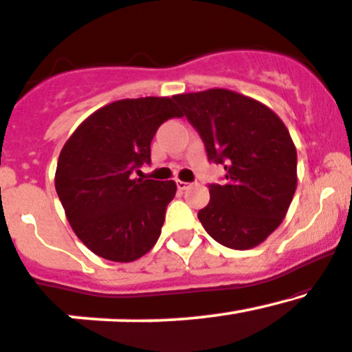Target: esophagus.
Returning <instances> with one entry per match:
<instances>
[{"label": "esophagus", "instance_id": "obj_1", "mask_svg": "<svg viewBox=\"0 0 352 352\" xmlns=\"http://www.w3.org/2000/svg\"><path fill=\"white\" fill-rule=\"evenodd\" d=\"M176 186H177V189H181V191H184V189L189 188V183H186V181H177Z\"/></svg>", "mask_w": 352, "mask_h": 352}]
</instances>
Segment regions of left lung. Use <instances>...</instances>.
<instances>
[{
  "instance_id": "1",
  "label": "left lung",
  "mask_w": 352,
  "mask_h": 352,
  "mask_svg": "<svg viewBox=\"0 0 352 352\" xmlns=\"http://www.w3.org/2000/svg\"><path fill=\"white\" fill-rule=\"evenodd\" d=\"M199 133L208 160L224 164L226 183L209 186L197 212L212 239L251 250L283 223L296 186L298 153L281 118L263 102L224 88L173 96Z\"/></svg>"
}]
</instances>
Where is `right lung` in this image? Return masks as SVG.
Instances as JSON below:
<instances>
[{
    "label": "right lung",
    "instance_id": "obj_1",
    "mask_svg": "<svg viewBox=\"0 0 352 352\" xmlns=\"http://www.w3.org/2000/svg\"><path fill=\"white\" fill-rule=\"evenodd\" d=\"M179 116L175 98L114 101L86 118L63 146L54 186L74 234L94 254L131 263L156 244L176 183L133 173L151 161L157 128Z\"/></svg>",
    "mask_w": 352,
    "mask_h": 352
}]
</instances>
